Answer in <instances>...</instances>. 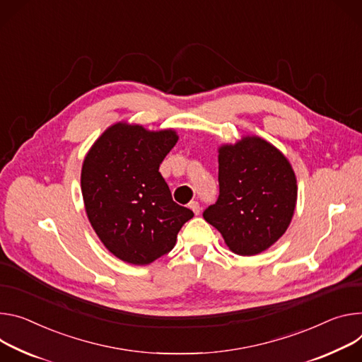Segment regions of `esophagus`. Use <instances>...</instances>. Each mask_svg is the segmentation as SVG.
Masks as SVG:
<instances>
[{
  "mask_svg": "<svg viewBox=\"0 0 362 362\" xmlns=\"http://www.w3.org/2000/svg\"><path fill=\"white\" fill-rule=\"evenodd\" d=\"M189 208L193 211V214H194V215H199V214H201V206H199V202H196V201H192V202H189Z\"/></svg>",
  "mask_w": 362,
  "mask_h": 362,
  "instance_id": "34e87169",
  "label": "esophagus"
}]
</instances>
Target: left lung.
<instances>
[{
  "label": "left lung",
  "instance_id": "8db88e82",
  "mask_svg": "<svg viewBox=\"0 0 362 362\" xmlns=\"http://www.w3.org/2000/svg\"><path fill=\"white\" fill-rule=\"evenodd\" d=\"M219 196L204 211L229 250L255 255L272 247L291 221L298 185L287 158L259 137L219 148Z\"/></svg>",
  "mask_w": 362,
  "mask_h": 362
}]
</instances>
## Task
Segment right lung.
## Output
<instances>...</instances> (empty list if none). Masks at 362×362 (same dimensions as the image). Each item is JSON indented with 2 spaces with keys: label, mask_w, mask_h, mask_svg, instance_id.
Wrapping results in <instances>:
<instances>
[{
  "label": "right lung",
  "mask_w": 362,
  "mask_h": 362,
  "mask_svg": "<svg viewBox=\"0 0 362 362\" xmlns=\"http://www.w3.org/2000/svg\"><path fill=\"white\" fill-rule=\"evenodd\" d=\"M177 143L173 129L118 122L95 141L82 166L85 209L103 244L119 259L146 266L173 250L193 212L177 205L158 172Z\"/></svg>",
  "instance_id": "right-lung-1"
}]
</instances>
